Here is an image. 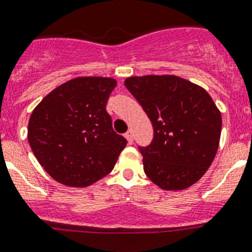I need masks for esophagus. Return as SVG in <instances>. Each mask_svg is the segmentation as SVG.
I'll list each match as a JSON object with an SVG mask.
<instances>
[{"mask_svg":"<svg viewBox=\"0 0 252 252\" xmlns=\"http://www.w3.org/2000/svg\"><path fill=\"white\" fill-rule=\"evenodd\" d=\"M126 141H128V143H129V145H132V143H133V133H132V130H128V132L126 133Z\"/></svg>","mask_w":252,"mask_h":252,"instance_id":"34e87169","label":"esophagus"}]
</instances>
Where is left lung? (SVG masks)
Returning <instances> with one entry per match:
<instances>
[{"instance_id": "8db88e82", "label": "left lung", "mask_w": 252, "mask_h": 252, "mask_svg": "<svg viewBox=\"0 0 252 252\" xmlns=\"http://www.w3.org/2000/svg\"><path fill=\"white\" fill-rule=\"evenodd\" d=\"M124 84L154 126L152 142L138 147L146 175L168 191L196 183L220 141L221 115L210 94L175 75L130 77Z\"/></svg>"}]
</instances>
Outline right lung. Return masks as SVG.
I'll list each match as a JSON object with an SVG mask.
<instances>
[{
    "label": "right lung",
    "instance_id": "add662e5",
    "mask_svg": "<svg viewBox=\"0 0 252 252\" xmlns=\"http://www.w3.org/2000/svg\"><path fill=\"white\" fill-rule=\"evenodd\" d=\"M113 78L78 77L56 87L33 110L31 149L56 182L87 187L114 169L126 139L114 132L106 111Z\"/></svg>",
    "mask_w": 252,
    "mask_h": 252
}]
</instances>
